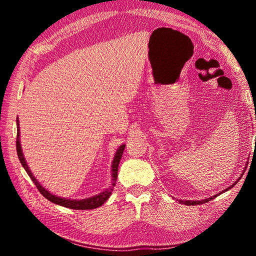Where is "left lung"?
I'll use <instances>...</instances> for the list:
<instances>
[{
    "instance_id": "left-lung-1",
    "label": "left lung",
    "mask_w": 256,
    "mask_h": 256,
    "mask_svg": "<svg viewBox=\"0 0 256 256\" xmlns=\"http://www.w3.org/2000/svg\"><path fill=\"white\" fill-rule=\"evenodd\" d=\"M237 183V182H236ZM235 183V184H236ZM235 184H232L230 188H226L224 190V192H226V190H230L234 185ZM220 194V193H219ZM218 194V196H219ZM216 196H211V198H206V200H202V201H180V203H184V204H186V206H196V204H203V203H206V202H208V201H210V200H212V198H214Z\"/></svg>"
}]
</instances>
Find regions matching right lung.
<instances>
[{
  "label": "right lung",
  "instance_id": "add662e5",
  "mask_svg": "<svg viewBox=\"0 0 256 256\" xmlns=\"http://www.w3.org/2000/svg\"><path fill=\"white\" fill-rule=\"evenodd\" d=\"M16 124H18V130H16V152H18V157L21 164H22L24 168L27 172V174L29 175L30 178L36 185V188H38V190L44 196L47 200H50V202L55 203V204H60L62 206H66V208H70V209H74V210H89V209H96V208L102 206L104 203L107 201V198L110 196L112 194V186H115V182L118 180V164H120V160L122 158V154H123V151L125 148V144H122L118 148V150L116 151L115 154V158H114V162H112V186L110 188H107L106 190H104L102 193L98 194L96 196H92V198H84V200H68V198H58L56 196H53V194H50L48 190H46L42 186L38 183V180L34 178V175L32 174V172L28 168V164L26 162L24 157L22 154V151H21V146H20V130H19V120H16Z\"/></svg>",
  "mask_w": 256,
  "mask_h": 256
}]
</instances>
